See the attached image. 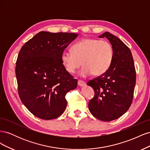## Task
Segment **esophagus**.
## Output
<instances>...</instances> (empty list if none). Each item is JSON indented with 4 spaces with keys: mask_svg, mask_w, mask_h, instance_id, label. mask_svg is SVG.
<instances>
[{
    "mask_svg": "<svg viewBox=\"0 0 150 150\" xmlns=\"http://www.w3.org/2000/svg\"><path fill=\"white\" fill-rule=\"evenodd\" d=\"M78 84L79 86H81H81H84L86 85V83L84 82V81H81V80H79L78 81Z\"/></svg>",
    "mask_w": 150,
    "mask_h": 150,
    "instance_id": "1",
    "label": "esophagus"
}]
</instances>
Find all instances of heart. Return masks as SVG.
Segmentation results:
<instances>
[{
  "label": "heart",
  "instance_id": "b5f03b06",
  "mask_svg": "<svg viewBox=\"0 0 150 150\" xmlns=\"http://www.w3.org/2000/svg\"><path fill=\"white\" fill-rule=\"evenodd\" d=\"M111 44L104 40L85 38L74 44L71 51H65L61 54V61L66 71L73 74L82 65L79 74L87 77L91 74L99 76L110 67L113 58Z\"/></svg>",
  "mask_w": 150,
  "mask_h": 150
}]
</instances>
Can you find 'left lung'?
<instances>
[{
	"label": "left lung",
	"instance_id": "left-lung-1",
	"mask_svg": "<svg viewBox=\"0 0 150 150\" xmlns=\"http://www.w3.org/2000/svg\"><path fill=\"white\" fill-rule=\"evenodd\" d=\"M104 37L111 43L114 54L105 73L87 83L95 93L88 106L90 112L97 119L111 121L123 115L131 106L136 71L132 54L126 44L108 32L99 36Z\"/></svg>",
	"mask_w": 150,
	"mask_h": 150
}]
</instances>
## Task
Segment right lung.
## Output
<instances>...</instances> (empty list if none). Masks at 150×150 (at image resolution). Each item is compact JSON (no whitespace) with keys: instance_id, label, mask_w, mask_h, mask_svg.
<instances>
[{"instance_id":"add662e5","label":"right lung","mask_w":150,"mask_h":150,"mask_svg":"<svg viewBox=\"0 0 150 150\" xmlns=\"http://www.w3.org/2000/svg\"><path fill=\"white\" fill-rule=\"evenodd\" d=\"M78 34L41 31L29 40L19 53L16 74L21 100L42 120H53L66 110V94L77 87L61 61L64 49Z\"/></svg>"}]
</instances>
